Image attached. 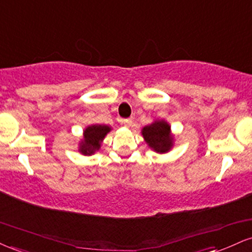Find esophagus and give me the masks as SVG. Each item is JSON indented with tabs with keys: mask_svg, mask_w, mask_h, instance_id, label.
Here are the masks:
<instances>
[{
	"mask_svg": "<svg viewBox=\"0 0 252 252\" xmlns=\"http://www.w3.org/2000/svg\"><path fill=\"white\" fill-rule=\"evenodd\" d=\"M121 123H123L125 126L129 127V126L132 125V119H129V118H127V119H123V120H121Z\"/></svg>",
	"mask_w": 252,
	"mask_h": 252,
	"instance_id": "esophagus-1",
	"label": "esophagus"
}]
</instances>
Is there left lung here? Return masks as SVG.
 Masks as SVG:
<instances>
[{
    "instance_id": "obj_1",
    "label": "left lung",
    "mask_w": 252,
    "mask_h": 252,
    "mask_svg": "<svg viewBox=\"0 0 252 252\" xmlns=\"http://www.w3.org/2000/svg\"><path fill=\"white\" fill-rule=\"evenodd\" d=\"M171 127L165 121H156L143 128L145 141L159 153H165L172 146L173 138L170 134Z\"/></svg>"
}]
</instances>
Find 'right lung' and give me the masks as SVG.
<instances>
[{
	"label": "right lung",
	"instance_id": "add662e5",
	"mask_svg": "<svg viewBox=\"0 0 252 252\" xmlns=\"http://www.w3.org/2000/svg\"><path fill=\"white\" fill-rule=\"evenodd\" d=\"M109 131H111V128L105 125H94L86 128L84 133V141L80 146V151H81L82 155L90 156L96 150H99L100 143Z\"/></svg>",
	"mask_w": 252,
	"mask_h": 252
}]
</instances>
